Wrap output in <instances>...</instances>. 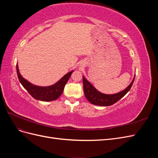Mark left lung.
I'll return each instance as SVG.
<instances>
[{
    "mask_svg": "<svg viewBox=\"0 0 158 158\" xmlns=\"http://www.w3.org/2000/svg\"><path fill=\"white\" fill-rule=\"evenodd\" d=\"M134 77L130 85L122 92L114 94H104L99 92L83 76V86L85 96L92 104L99 106H109L117 102L131 89L135 80Z\"/></svg>",
    "mask_w": 158,
    "mask_h": 158,
    "instance_id": "8db88e82",
    "label": "left lung"
}]
</instances>
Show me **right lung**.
<instances>
[{
    "label": "right lung",
    "instance_id": "right-lung-1",
    "mask_svg": "<svg viewBox=\"0 0 158 158\" xmlns=\"http://www.w3.org/2000/svg\"><path fill=\"white\" fill-rule=\"evenodd\" d=\"M16 71L20 82L33 98L43 102H51L60 97L63 92L66 82H68L74 70L65 74L59 82L55 84L46 87L33 85L23 78L19 72L18 64H16Z\"/></svg>",
    "mask_w": 158,
    "mask_h": 158
}]
</instances>
